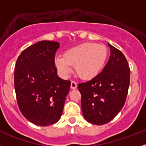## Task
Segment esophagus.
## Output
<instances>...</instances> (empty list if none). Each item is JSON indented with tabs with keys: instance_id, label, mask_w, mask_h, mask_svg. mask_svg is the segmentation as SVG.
I'll return each instance as SVG.
<instances>
[{
	"instance_id": "obj_1",
	"label": "esophagus",
	"mask_w": 146,
	"mask_h": 146,
	"mask_svg": "<svg viewBox=\"0 0 146 146\" xmlns=\"http://www.w3.org/2000/svg\"><path fill=\"white\" fill-rule=\"evenodd\" d=\"M77 87V83H76L75 82H74V81H72V82H71V88L72 89H76Z\"/></svg>"
}]
</instances>
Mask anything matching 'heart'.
<instances>
[{"label": "heart", "instance_id": "b5f03b06", "mask_svg": "<svg viewBox=\"0 0 146 146\" xmlns=\"http://www.w3.org/2000/svg\"><path fill=\"white\" fill-rule=\"evenodd\" d=\"M107 47L103 44L83 43L66 50L64 57L55 58L54 64L63 77H67L74 66L76 74L84 80L92 79L100 73L108 58Z\"/></svg>", "mask_w": 146, "mask_h": 146}]
</instances>
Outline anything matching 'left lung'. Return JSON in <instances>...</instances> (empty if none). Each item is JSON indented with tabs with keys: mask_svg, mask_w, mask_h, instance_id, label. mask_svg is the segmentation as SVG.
<instances>
[{
	"mask_svg": "<svg viewBox=\"0 0 146 146\" xmlns=\"http://www.w3.org/2000/svg\"><path fill=\"white\" fill-rule=\"evenodd\" d=\"M110 56L97 76L78 84L83 116L89 123L102 125L121 111L129 86L130 69L122 52L108 43Z\"/></svg>",
	"mask_w": 146,
	"mask_h": 146,
	"instance_id": "left-lung-1",
	"label": "left lung"
}]
</instances>
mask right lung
<instances>
[{
	"label": "right lung",
	"instance_id": "right-lung-1",
	"mask_svg": "<svg viewBox=\"0 0 146 146\" xmlns=\"http://www.w3.org/2000/svg\"><path fill=\"white\" fill-rule=\"evenodd\" d=\"M60 43L41 41L19 55L15 70L18 107L26 119L38 126L56 123L61 116L71 82L57 75L55 52Z\"/></svg>",
	"mask_w": 146,
	"mask_h": 146
}]
</instances>
